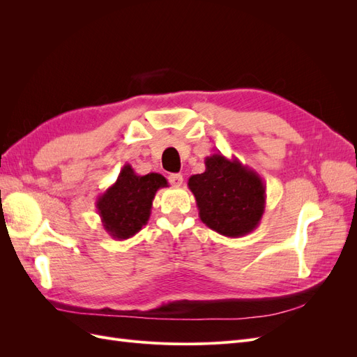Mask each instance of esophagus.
Returning <instances> with one entry per match:
<instances>
[{
  "mask_svg": "<svg viewBox=\"0 0 357 357\" xmlns=\"http://www.w3.org/2000/svg\"><path fill=\"white\" fill-rule=\"evenodd\" d=\"M168 180H169L171 185L176 186V188H178V186L183 185V176H181V174H169Z\"/></svg>",
  "mask_w": 357,
  "mask_h": 357,
  "instance_id": "34e87169",
  "label": "esophagus"
}]
</instances>
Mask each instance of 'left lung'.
<instances>
[{
	"label": "left lung",
	"instance_id": "left-lung-1",
	"mask_svg": "<svg viewBox=\"0 0 357 357\" xmlns=\"http://www.w3.org/2000/svg\"><path fill=\"white\" fill-rule=\"evenodd\" d=\"M188 186L197 199L199 219L229 238L255 231L265 213V185L261 176L222 153L205 158L202 174L190 176Z\"/></svg>",
	"mask_w": 357,
	"mask_h": 357
}]
</instances>
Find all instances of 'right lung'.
Masks as SVG:
<instances>
[{
    "label": "right lung",
    "instance_id": "obj_1",
    "mask_svg": "<svg viewBox=\"0 0 357 357\" xmlns=\"http://www.w3.org/2000/svg\"><path fill=\"white\" fill-rule=\"evenodd\" d=\"M167 186V178L158 172L138 176L126 164L117 180L96 199V211L105 232L121 241L142 231L149 222L156 192Z\"/></svg>",
    "mask_w": 357,
    "mask_h": 357
}]
</instances>
